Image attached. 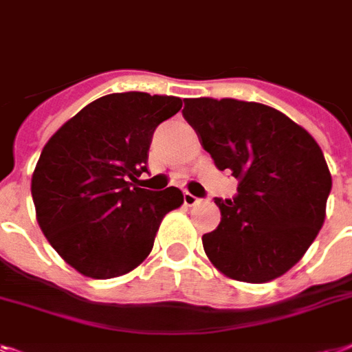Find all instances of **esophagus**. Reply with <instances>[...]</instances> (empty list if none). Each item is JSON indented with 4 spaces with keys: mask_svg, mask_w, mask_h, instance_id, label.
I'll return each mask as SVG.
<instances>
[{
    "mask_svg": "<svg viewBox=\"0 0 352 352\" xmlns=\"http://www.w3.org/2000/svg\"><path fill=\"white\" fill-rule=\"evenodd\" d=\"M199 202H201V199H199V197L191 195L190 191H184V204L186 206H195V204H199Z\"/></svg>",
    "mask_w": 352,
    "mask_h": 352,
    "instance_id": "34e87169",
    "label": "esophagus"
}]
</instances>
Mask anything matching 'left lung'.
<instances>
[{
	"mask_svg": "<svg viewBox=\"0 0 352 352\" xmlns=\"http://www.w3.org/2000/svg\"><path fill=\"white\" fill-rule=\"evenodd\" d=\"M182 116L215 166L239 179L233 201H215L221 224L202 235L211 264L250 284L287 273L325 221L333 181L318 142L260 102L197 97Z\"/></svg>",
	"mask_w": 352,
	"mask_h": 352,
	"instance_id": "8db88e82",
	"label": "left lung"
}]
</instances>
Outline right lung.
<instances>
[{
    "label": "right lung",
    "instance_id": "1",
    "mask_svg": "<svg viewBox=\"0 0 352 352\" xmlns=\"http://www.w3.org/2000/svg\"><path fill=\"white\" fill-rule=\"evenodd\" d=\"M181 108L173 96L108 94L77 111L43 148L30 184L37 224L81 275L107 280L135 270L164 215L184 202L179 188L137 184L153 131Z\"/></svg>",
    "mask_w": 352,
    "mask_h": 352
}]
</instances>
